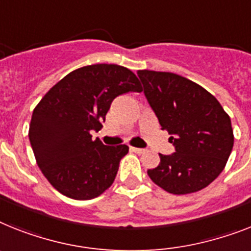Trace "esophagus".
I'll return each mask as SVG.
<instances>
[{
	"label": "esophagus",
	"mask_w": 251,
	"mask_h": 251,
	"mask_svg": "<svg viewBox=\"0 0 251 251\" xmlns=\"http://www.w3.org/2000/svg\"><path fill=\"white\" fill-rule=\"evenodd\" d=\"M130 150L133 151V152H136V154H144L145 151H146V149H140V148H130Z\"/></svg>",
	"instance_id": "34e87169"
}]
</instances>
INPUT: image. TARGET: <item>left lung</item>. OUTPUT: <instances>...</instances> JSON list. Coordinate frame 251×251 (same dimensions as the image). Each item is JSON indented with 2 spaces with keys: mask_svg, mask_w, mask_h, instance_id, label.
<instances>
[{
  "mask_svg": "<svg viewBox=\"0 0 251 251\" xmlns=\"http://www.w3.org/2000/svg\"><path fill=\"white\" fill-rule=\"evenodd\" d=\"M144 93L168 130L176 152L159 154L160 163L148 175L175 195L210 185L225 169L233 148L228 114L212 93L185 76L168 72L138 70Z\"/></svg>",
  "mask_w": 251,
  "mask_h": 251,
  "instance_id": "left-lung-1",
  "label": "left lung"
}]
</instances>
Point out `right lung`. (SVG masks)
Segmentation results:
<instances>
[{
    "label": "right lung",
    "instance_id": "1",
    "mask_svg": "<svg viewBox=\"0 0 251 251\" xmlns=\"http://www.w3.org/2000/svg\"><path fill=\"white\" fill-rule=\"evenodd\" d=\"M138 78L115 64H95L73 70L43 96L33 110L29 141L37 164L59 192L91 200L113 185L127 145L93 141L115 97L141 92Z\"/></svg>",
    "mask_w": 251,
    "mask_h": 251
}]
</instances>
